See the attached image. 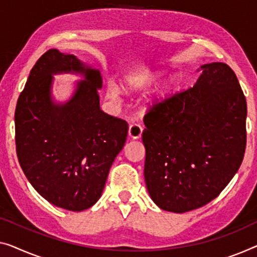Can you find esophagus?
Segmentation results:
<instances>
[{"mask_svg":"<svg viewBox=\"0 0 257 257\" xmlns=\"http://www.w3.org/2000/svg\"><path fill=\"white\" fill-rule=\"evenodd\" d=\"M143 133V127L140 123H132L129 125V136L132 139H140Z\"/></svg>","mask_w":257,"mask_h":257,"instance_id":"esophagus-1","label":"esophagus"}]
</instances>
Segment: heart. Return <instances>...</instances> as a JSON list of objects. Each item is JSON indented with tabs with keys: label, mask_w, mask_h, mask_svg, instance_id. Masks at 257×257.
<instances>
[{
	"label": "heart",
	"mask_w": 257,
	"mask_h": 257,
	"mask_svg": "<svg viewBox=\"0 0 257 257\" xmlns=\"http://www.w3.org/2000/svg\"><path fill=\"white\" fill-rule=\"evenodd\" d=\"M160 77H162V72H158V71L147 72V74L133 76V77H130L127 80V83L130 87H133V89H140V87L150 85V84L156 82V80H158ZM173 85H174V82L173 80H171V82L165 84V86L163 87V91L168 92L172 89V87H173ZM108 94L112 98H115L118 94H120V89H118V87L115 85H110L108 87Z\"/></svg>",
	"instance_id": "b5f03b06"
}]
</instances>
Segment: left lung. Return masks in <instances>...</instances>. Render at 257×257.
I'll return each instance as SVG.
<instances>
[{
  "instance_id": "obj_1",
  "label": "left lung",
  "mask_w": 257,
  "mask_h": 257,
  "mask_svg": "<svg viewBox=\"0 0 257 257\" xmlns=\"http://www.w3.org/2000/svg\"><path fill=\"white\" fill-rule=\"evenodd\" d=\"M193 87L150 106L142 134L144 177L152 201L187 212L216 198L242 163L247 102L227 64L202 66Z\"/></svg>"
}]
</instances>
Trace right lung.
<instances>
[{"mask_svg": "<svg viewBox=\"0 0 257 257\" xmlns=\"http://www.w3.org/2000/svg\"><path fill=\"white\" fill-rule=\"evenodd\" d=\"M80 72L86 80L64 105L50 99L53 73ZM99 70L75 55L49 49L32 68L15 112L18 162L33 188L70 211L89 209L101 196L109 168L122 150L128 123L100 109Z\"/></svg>", "mask_w": 257, "mask_h": 257, "instance_id": "right-lung-1", "label": "right lung"}]
</instances>
